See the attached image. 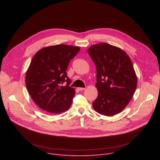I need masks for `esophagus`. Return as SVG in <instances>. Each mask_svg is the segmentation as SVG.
<instances>
[{
  "mask_svg": "<svg viewBox=\"0 0 160 160\" xmlns=\"http://www.w3.org/2000/svg\"><path fill=\"white\" fill-rule=\"evenodd\" d=\"M85 88H82V87H78V90H80V91L83 90H85Z\"/></svg>",
  "mask_w": 160,
  "mask_h": 160,
  "instance_id": "34e87169",
  "label": "esophagus"
}]
</instances>
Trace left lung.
<instances>
[{"label":"left lung","mask_w":160,"mask_h":160,"mask_svg":"<svg viewBox=\"0 0 160 160\" xmlns=\"http://www.w3.org/2000/svg\"><path fill=\"white\" fill-rule=\"evenodd\" d=\"M87 51L97 71L98 96L92 106L101 115H117L128 104L137 87L132 61L125 51L106 43L93 45Z\"/></svg>","instance_id":"1"}]
</instances>
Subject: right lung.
<instances>
[{
  "mask_svg": "<svg viewBox=\"0 0 160 160\" xmlns=\"http://www.w3.org/2000/svg\"><path fill=\"white\" fill-rule=\"evenodd\" d=\"M79 51V47L59 44L43 48L33 57L25 83L28 93L39 108L56 114L70 108L75 90L69 86L71 80L66 70Z\"/></svg>",
  "mask_w": 160,
  "mask_h": 160,
  "instance_id": "add662e5",
  "label": "right lung"
}]
</instances>
